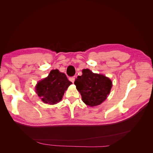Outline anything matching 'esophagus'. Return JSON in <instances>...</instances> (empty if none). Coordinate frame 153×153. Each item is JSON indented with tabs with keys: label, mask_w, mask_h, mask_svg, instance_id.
<instances>
[{
	"label": "esophagus",
	"mask_w": 153,
	"mask_h": 153,
	"mask_svg": "<svg viewBox=\"0 0 153 153\" xmlns=\"http://www.w3.org/2000/svg\"><path fill=\"white\" fill-rule=\"evenodd\" d=\"M75 78H76V77L75 76H72V77H70V78H69V80H70L72 83H74V82H75Z\"/></svg>",
	"instance_id": "34e87169"
}]
</instances>
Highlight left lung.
<instances>
[{
	"instance_id": "8db88e82",
	"label": "left lung",
	"mask_w": 153,
	"mask_h": 153,
	"mask_svg": "<svg viewBox=\"0 0 153 153\" xmlns=\"http://www.w3.org/2000/svg\"><path fill=\"white\" fill-rule=\"evenodd\" d=\"M74 84L82 96L83 102L90 106L102 103L109 95L112 87V82L109 78L92 73L89 69H83L82 75L78 76Z\"/></svg>"
}]
</instances>
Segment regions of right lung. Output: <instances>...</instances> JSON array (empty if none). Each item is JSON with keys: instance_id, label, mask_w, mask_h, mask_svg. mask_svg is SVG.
<instances>
[{"instance_id": "add662e5", "label": "right lung", "mask_w": 153, "mask_h": 153, "mask_svg": "<svg viewBox=\"0 0 153 153\" xmlns=\"http://www.w3.org/2000/svg\"><path fill=\"white\" fill-rule=\"evenodd\" d=\"M71 84L65 74L53 69L47 77L37 84L36 92L45 103L54 105L61 101L64 92Z\"/></svg>"}]
</instances>
